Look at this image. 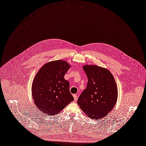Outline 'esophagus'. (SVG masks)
Segmentation results:
<instances>
[{"label": "esophagus", "instance_id": "obj_1", "mask_svg": "<svg viewBox=\"0 0 146 146\" xmlns=\"http://www.w3.org/2000/svg\"><path fill=\"white\" fill-rule=\"evenodd\" d=\"M73 97H74V101H76L77 100V95H73Z\"/></svg>", "mask_w": 146, "mask_h": 146}]
</instances>
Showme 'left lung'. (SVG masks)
<instances>
[{"label":"left lung","mask_w":146,"mask_h":146,"mask_svg":"<svg viewBox=\"0 0 146 146\" xmlns=\"http://www.w3.org/2000/svg\"><path fill=\"white\" fill-rule=\"evenodd\" d=\"M83 68L88 83L78 100V104L89 118L101 119L114 108L117 101L114 78L108 69L97 65L87 64Z\"/></svg>","instance_id":"obj_1"}]
</instances>
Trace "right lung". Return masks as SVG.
<instances>
[{
  "instance_id": "right-lung-1",
  "label": "right lung",
  "mask_w": 146,
  "mask_h": 146,
  "mask_svg": "<svg viewBox=\"0 0 146 146\" xmlns=\"http://www.w3.org/2000/svg\"><path fill=\"white\" fill-rule=\"evenodd\" d=\"M71 66L63 60L51 61L36 74L32 86L35 105L43 113L50 115L60 113L74 101L70 92V83L64 76Z\"/></svg>"
}]
</instances>
